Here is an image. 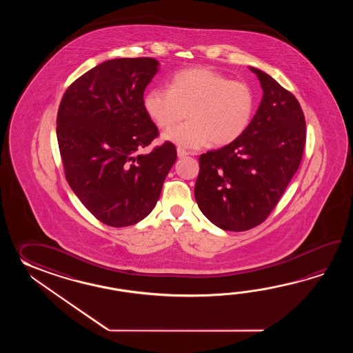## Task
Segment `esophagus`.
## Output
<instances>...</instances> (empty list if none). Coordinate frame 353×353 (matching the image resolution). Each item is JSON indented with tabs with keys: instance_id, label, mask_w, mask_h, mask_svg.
Returning a JSON list of instances; mask_svg holds the SVG:
<instances>
[{
	"instance_id": "esophagus-1",
	"label": "esophagus",
	"mask_w": 353,
	"mask_h": 353,
	"mask_svg": "<svg viewBox=\"0 0 353 353\" xmlns=\"http://www.w3.org/2000/svg\"><path fill=\"white\" fill-rule=\"evenodd\" d=\"M176 154H178V158H185L188 155H190V152L189 151H185L184 149H181V148H178L176 149Z\"/></svg>"
}]
</instances>
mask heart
<instances>
[{"label": "heart", "instance_id": "heart-1", "mask_svg": "<svg viewBox=\"0 0 353 353\" xmlns=\"http://www.w3.org/2000/svg\"><path fill=\"white\" fill-rule=\"evenodd\" d=\"M145 112L160 128L173 126L188 111L189 121L163 134V140L187 149L212 141L225 146L240 137L250 125L255 97L246 83L230 81L208 67L180 70L168 90L154 88L143 97Z\"/></svg>", "mask_w": 353, "mask_h": 353}]
</instances>
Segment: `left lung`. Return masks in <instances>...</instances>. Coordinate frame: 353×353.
Here are the masks:
<instances>
[{
    "label": "left lung",
    "mask_w": 353,
    "mask_h": 353,
    "mask_svg": "<svg viewBox=\"0 0 353 353\" xmlns=\"http://www.w3.org/2000/svg\"><path fill=\"white\" fill-rule=\"evenodd\" d=\"M263 99L242 135L199 157L195 201L225 231L263 223L296 173L305 143V119L298 99L257 68Z\"/></svg>",
    "instance_id": "8db88e82"
}]
</instances>
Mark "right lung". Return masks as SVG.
<instances>
[{"label": "right lung", "instance_id": "1", "mask_svg": "<svg viewBox=\"0 0 353 353\" xmlns=\"http://www.w3.org/2000/svg\"><path fill=\"white\" fill-rule=\"evenodd\" d=\"M158 70L152 58L107 60L72 83L60 102L57 137L65 178L83 205L111 227L150 214L176 160L168 141L139 154L159 135L143 108V90Z\"/></svg>", "mask_w": 353, "mask_h": 353}]
</instances>
